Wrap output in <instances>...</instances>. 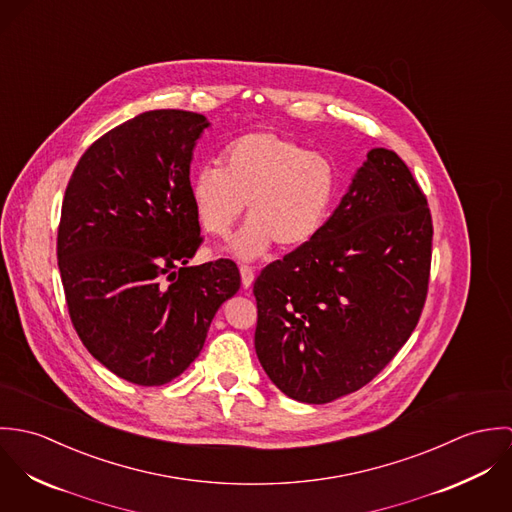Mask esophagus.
<instances>
[{
  "label": "esophagus",
  "instance_id": "esophagus-1",
  "mask_svg": "<svg viewBox=\"0 0 512 512\" xmlns=\"http://www.w3.org/2000/svg\"><path fill=\"white\" fill-rule=\"evenodd\" d=\"M240 278H242V288L248 290L254 282V270L250 266H240Z\"/></svg>",
  "mask_w": 512,
  "mask_h": 512
}]
</instances>
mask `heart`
Returning <instances> with one entry per match:
<instances>
[{
	"label": "heart",
	"mask_w": 512,
	"mask_h": 512,
	"mask_svg": "<svg viewBox=\"0 0 512 512\" xmlns=\"http://www.w3.org/2000/svg\"><path fill=\"white\" fill-rule=\"evenodd\" d=\"M189 197L199 224L219 238L248 203L250 219L228 250L254 260L274 242L293 250L315 238L335 197V171L327 157L295 140L254 132L222 151L220 169H199L189 181Z\"/></svg>",
	"instance_id": "1"
}]
</instances>
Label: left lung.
<instances>
[{
    "label": "left lung",
    "mask_w": 512,
    "mask_h": 512,
    "mask_svg": "<svg viewBox=\"0 0 512 512\" xmlns=\"http://www.w3.org/2000/svg\"><path fill=\"white\" fill-rule=\"evenodd\" d=\"M432 215L408 165L372 147L313 240L254 282L256 355L293 400L327 404L368 384L424 309Z\"/></svg>",
    "instance_id": "8db88e82"
}]
</instances>
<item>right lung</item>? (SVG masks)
Masks as SVG:
<instances>
[{
	"instance_id": "1",
	"label": "right lung",
	"mask_w": 512,
	"mask_h": 512,
	"mask_svg": "<svg viewBox=\"0 0 512 512\" xmlns=\"http://www.w3.org/2000/svg\"><path fill=\"white\" fill-rule=\"evenodd\" d=\"M209 126L197 112H144L88 147L67 185L57 260L71 321L100 365L140 386L187 370L240 290L232 260L187 266L203 242L189 169Z\"/></svg>"
}]
</instances>
